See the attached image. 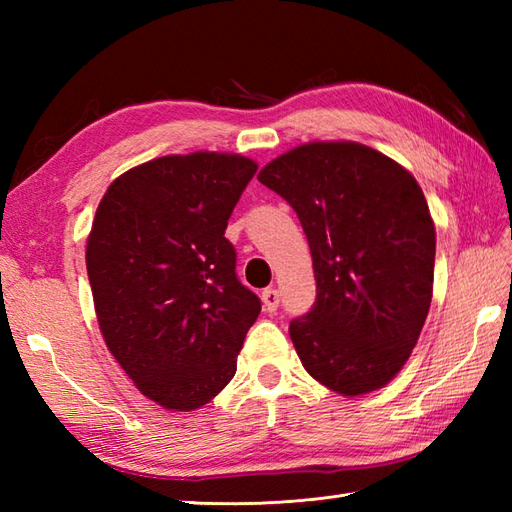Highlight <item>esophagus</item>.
<instances>
[{
    "instance_id": "34e87169",
    "label": "esophagus",
    "mask_w": 512,
    "mask_h": 512,
    "mask_svg": "<svg viewBox=\"0 0 512 512\" xmlns=\"http://www.w3.org/2000/svg\"><path fill=\"white\" fill-rule=\"evenodd\" d=\"M262 301H264V308L268 312H275L279 308V290L275 288H266L262 292Z\"/></svg>"
}]
</instances>
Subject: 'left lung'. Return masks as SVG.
<instances>
[{
  "label": "left lung",
  "mask_w": 512,
  "mask_h": 512,
  "mask_svg": "<svg viewBox=\"0 0 512 512\" xmlns=\"http://www.w3.org/2000/svg\"><path fill=\"white\" fill-rule=\"evenodd\" d=\"M259 182L295 209L308 237L317 301L290 321L306 372L343 396L385 387L429 314L436 228L416 178L358 143H308Z\"/></svg>",
  "instance_id": "8db88e82"
}]
</instances>
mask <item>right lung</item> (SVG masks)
Instances as JSON below:
<instances>
[{
  "label": "right lung",
  "instance_id": "right-lung-1",
  "mask_svg": "<svg viewBox=\"0 0 512 512\" xmlns=\"http://www.w3.org/2000/svg\"><path fill=\"white\" fill-rule=\"evenodd\" d=\"M257 165L237 154L162 156L116 178L85 250L107 350L140 394L191 411L231 383L262 301L224 237Z\"/></svg>",
  "mask_w": 512,
  "mask_h": 512
}]
</instances>
